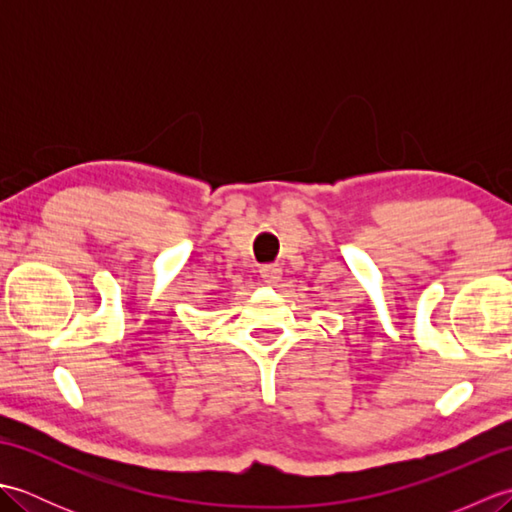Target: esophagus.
<instances>
[{
  "label": "esophagus",
  "instance_id": "esophagus-1",
  "mask_svg": "<svg viewBox=\"0 0 512 512\" xmlns=\"http://www.w3.org/2000/svg\"><path fill=\"white\" fill-rule=\"evenodd\" d=\"M259 273H262L264 284H268V286H275V284H279V281H281V268L277 264L264 266L262 270H259Z\"/></svg>",
  "mask_w": 512,
  "mask_h": 512
}]
</instances>
